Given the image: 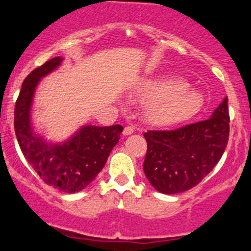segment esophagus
<instances>
[{"instance_id":"obj_1","label":"esophagus","mask_w":251,"mask_h":251,"mask_svg":"<svg viewBox=\"0 0 251 251\" xmlns=\"http://www.w3.org/2000/svg\"><path fill=\"white\" fill-rule=\"evenodd\" d=\"M134 132V127L133 126H125V128H124L123 131V134L124 135H129L132 134Z\"/></svg>"}]
</instances>
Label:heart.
<instances>
[{
  "label": "heart",
  "mask_w": 251,
  "mask_h": 251,
  "mask_svg": "<svg viewBox=\"0 0 251 251\" xmlns=\"http://www.w3.org/2000/svg\"><path fill=\"white\" fill-rule=\"evenodd\" d=\"M179 76H154L144 79L131 91V98L149 103L146 118L155 125H172L192 118L200 111L203 97L189 89Z\"/></svg>",
  "instance_id": "1"
}]
</instances>
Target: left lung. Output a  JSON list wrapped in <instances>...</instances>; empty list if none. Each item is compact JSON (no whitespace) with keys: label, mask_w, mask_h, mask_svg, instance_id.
I'll return each mask as SVG.
<instances>
[{"label":"left lung","mask_w":251,"mask_h":251,"mask_svg":"<svg viewBox=\"0 0 251 251\" xmlns=\"http://www.w3.org/2000/svg\"><path fill=\"white\" fill-rule=\"evenodd\" d=\"M227 98L211 118L171 131H148L144 174L166 195L194 188L217 165L229 139Z\"/></svg>","instance_id":"left-lung-1"}]
</instances>
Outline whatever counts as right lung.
<instances>
[{
	"mask_svg": "<svg viewBox=\"0 0 251 251\" xmlns=\"http://www.w3.org/2000/svg\"><path fill=\"white\" fill-rule=\"evenodd\" d=\"M61 61L62 57H53L25 77L15 103L14 127L22 153L41 179L60 191L74 194L101 171L124 127L83 126L62 144L47 143L34 132L30 109L35 88L41 77L56 70Z\"/></svg>",
	"mask_w": 251,
	"mask_h": 251,
	"instance_id": "right-lung-1",
	"label": "right lung"
}]
</instances>
